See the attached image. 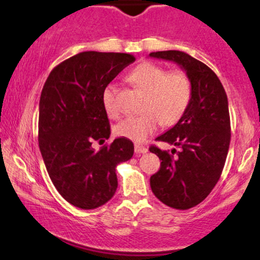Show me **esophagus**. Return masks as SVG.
I'll return each instance as SVG.
<instances>
[{
    "label": "esophagus",
    "mask_w": 260,
    "mask_h": 260,
    "mask_svg": "<svg viewBox=\"0 0 260 260\" xmlns=\"http://www.w3.org/2000/svg\"><path fill=\"white\" fill-rule=\"evenodd\" d=\"M134 151H136L137 155L145 154V152H148V148H145V146L143 145H139V144H136V145H134Z\"/></svg>",
    "instance_id": "esophagus-1"
}]
</instances>
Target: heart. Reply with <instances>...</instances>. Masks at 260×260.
I'll return each mask as SVG.
<instances>
[{
  "mask_svg": "<svg viewBox=\"0 0 260 260\" xmlns=\"http://www.w3.org/2000/svg\"><path fill=\"white\" fill-rule=\"evenodd\" d=\"M128 80L144 92L140 106L142 115L128 117L115 127L116 136L142 143L157 131L160 123L172 126L180 120L192 96V84L189 75L183 70L167 71L154 62L139 64L128 75ZM117 89L108 86L103 94V103L108 115L120 116Z\"/></svg>",
  "mask_w": 260,
  "mask_h": 260,
  "instance_id": "obj_1",
  "label": "heart"
}]
</instances>
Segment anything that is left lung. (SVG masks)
Returning <instances> with one entry per match:
<instances>
[{
  "label": "left lung",
  "mask_w": 260,
  "mask_h": 260,
  "mask_svg": "<svg viewBox=\"0 0 260 260\" xmlns=\"http://www.w3.org/2000/svg\"><path fill=\"white\" fill-rule=\"evenodd\" d=\"M150 57L177 62L191 80L186 111L176 126L156 138L180 150L170 154L156 145L149 148L162 161L150 178L154 195L168 207L189 209L207 198L223 172L231 138L228 96L214 71L191 55L162 51Z\"/></svg>",
  "instance_id": "1"
}]
</instances>
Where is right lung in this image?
<instances>
[{
	"label": "right lung",
	"instance_id": "add662e5",
	"mask_svg": "<svg viewBox=\"0 0 260 260\" xmlns=\"http://www.w3.org/2000/svg\"><path fill=\"white\" fill-rule=\"evenodd\" d=\"M134 60L127 53H79L53 69L41 92L40 151L55 189L75 207L108 202L117 189L116 166L133 156L127 138L98 151L92 145L110 137L104 90Z\"/></svg>",
	"mask_w": 260,
	"mask_h": 260
}]
</instances>
